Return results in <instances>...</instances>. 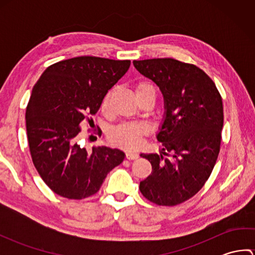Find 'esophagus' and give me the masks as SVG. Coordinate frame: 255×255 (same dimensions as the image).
I'll use <instances>...</instances> for the list:
<instances>
[{"label":"esophagus","instance_id":"34e87169","mask_svg":"<svg viewBox=\"0 0 255 255\" xmlns=\"http://www.w3.org/2000/svg\"><path fill=\"white\" fill-rule=\"evenodd\" d=\"M126 158L128 160H136V159L139 158V155L136 152H131V151H128V152H126Z\"/></svg>","mask_w":255,"mask_h":255}]
</instances>
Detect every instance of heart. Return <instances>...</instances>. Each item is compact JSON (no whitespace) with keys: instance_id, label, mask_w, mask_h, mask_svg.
I'll list each match as a JSON object with an SVG mask.
<instances>
[{"instance_id":"heart-1","label":"heart","mask_w":255,"mask_h":255,"mask_svg":"<svg viewBox=\"0 0 255 255\" xmlns=\"http://www.w3.org/2000/svg\"><path fill=\"white\" fill-rule=\"evenodd\" d=\"M145 92H152L154 93L153 85L149 82H140L136 86V95L145 93ZM108 103H110V94L105 96L102 103V110H107ZM147 133V127L142 124L126 123L118 125V126L111 129L108 133L111 142L118 147L126 149H136L141 143V138L143 134Z\"/></svg>"}]
</instances>
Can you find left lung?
Here are the masks:
<instances>
[{
  "label": "left lung",
  "instance_id": "1",
  "mask_svg": "<svg viewBox=\"0 0 255 255\" xmlns=\"http://www.w3.org/2000/svg\"><path fill=\"white\" fill-rule=\"evenodd\" d=\"M132 63L158 85L164 102L156 133L161 153L140 154L149 160L152 172L140 182L139 189L156 205H178L204 186L217 161L224 126L223 100L213 80L194 64L172 58ZM165 150L172 152L173 159L164 158Z\"/></svg>",
  "mask_w": 255,
  "mask_h": 255
}]
</instances>
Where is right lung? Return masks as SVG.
<instances>
[{
  "instance_id": "right-lung-1",
  "label": "right lung",
  "mask_w": 255,
  "mask_h": 255,
  "mask_svg": "<svg viewBox=\"0 0 255 255\" xmlns=\"http://www.w3.org/2000/svg\"><path fill=\"white\" fill-rule=\"evenodd\" d=\"M129 67V60L77 57L48 67L32 88L26 108L31 159L44 182L60 196L94 195L126 156L106 145L88 151L79 143V133L81 124L95 115Z\"/></svg>"
}]
</instances>
